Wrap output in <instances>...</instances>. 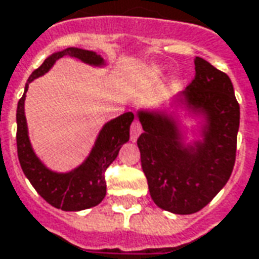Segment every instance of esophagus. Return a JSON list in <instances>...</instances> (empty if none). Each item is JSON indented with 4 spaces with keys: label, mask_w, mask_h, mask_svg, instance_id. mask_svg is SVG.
<instances>
[{
    "label": "esophagus",
    "mask_w": 259,
    "mask_h": 259,
    "mask_svg": "<svg viewBox=\"0 0 259 259\" xmlns=\"http://www.w3.org/2000/svg\"><path fill=\"white\" fill-rule=\"evenodd\" d=\"M140 135H142V124H140L139 120H135L133 124H132V127H130V140L136 142Z\"/></svg>",
    "instance_id": "34e87169"
}]
</instances>
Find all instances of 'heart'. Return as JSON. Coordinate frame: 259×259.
<instances>
[{
    "instance_id": "1",
    "label": "heart",
    "mask_w": 259,
    "mask_h": 259,
    "mask_svg": "<svg viewBox=\"0 0 259 259\" xmlns=\"http://www.w3.org/2000/svg\"><path fill=\"white\" fill-rule=\"evenodd\" d=\"M161 73H162V68H160V67H154V68L148 73V79H150V81H154V79H157L160 77Z\"/></svg>"
}]
</instances>
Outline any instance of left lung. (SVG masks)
Returning <instances> with one entry per match:
<instances>
[{"label":"left lung","instance_id":"left-lung-1","mask_svg":"<svg viewBox=\"0 0 259 259\" xmlns=\"http://www.w3.org/2000/svg\"><path fill=\"white\" fill-rule=\"evenodd\" d=\"M195 78L169 102V108H140L143 132L137 139L143 172L154 203L175 214L203 209L230 178L236 161L240 106L227 74L200 57ZM174 106L195 120L198 137L187 131Z\"/></svg>","mask_w":259,"mask_h":259}]
</instances>
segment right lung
<instances>
[{
    "mask_svg": "<svg viewBox=\"0 0 259 259\" xmlns=\"http://www.w3.org/2000/svg\"><path fill=\"white\" fill-rule=\"evenodd\" d=\"M74 57L92 67H105L101 54L78 48H67L50 54L39 68L30 74L22 98L16 109V147L18 158L25 177L30 181L36 192L48 203L64 211H79L99 205L106 195L105 171L115 161L119 150L129 142L130 124L135 119L132 112L111 119L99 130L95 143L85 160L71 171L57 172L48 168L36 155L29 140L28 123L25 116V98L29 84L48 73L61 57Z\"/></svg>",
    "mask_w": 259,
    "mask_h": 259,
    "instance_id": "add662e5",
    "label": "right lung"
}]
</instances>
